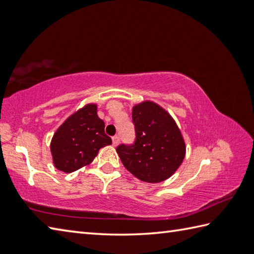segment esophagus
<instances>
[{
    "instance_id": "obj_1",
    "label": "esophagus",
    "mask_w": 254,
    "mask_h": 254,
    "mask_svg": "<svg viewBox=\"0 0 254 254\" xmlns=\"http://www.w3.org/2000/svg\"><path fill=\"white\" fill-rule=\"evenodd\" d=\"M112 142H113V145L114 146H117L119 143H120V136L119 135H114L113 137H112Z\"/></svg>"
}]
</instances>
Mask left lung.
<instances>
[{
  "mask_svg": "<svg viewBox=\"0 0 254 254\" xmlns=\"http://www.w3.org/2000/svg\"><path fill=\"white\" fill-rule=\"evenodd\" d=\"M132 122L134 142L117 147L123 165L141 181L158 183L169 179L186 155L177 123L164 109L150 101L133 108Z\"/></svg>",
  "mask_w": 254,
  "mask_h": 254,
  "instance_id": "1",
  "label": "left lung"
}]
</instances>
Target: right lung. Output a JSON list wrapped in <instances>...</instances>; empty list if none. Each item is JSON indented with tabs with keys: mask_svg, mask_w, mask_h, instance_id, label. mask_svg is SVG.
<instances>
[{
	"mask_svg": "<svg viewBox=\"0 0 254 254\" xmlns=\"http://www.w3.org/2000/svg\"><path fill=\"white\" fill-rule=\"evenodd\" d=\"M104 127L95 104H87L72 114L54 133L51 142L55 168L71 173L90 164L101 147L112 144Z\"/></svg>",
	"mask_w": 254,
	"mask_h": 254,
	"instance_id": "obj_1",
	"label": "right lung"
}]
</instances>
